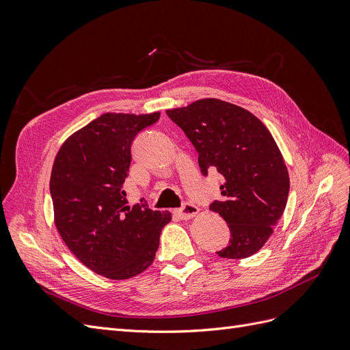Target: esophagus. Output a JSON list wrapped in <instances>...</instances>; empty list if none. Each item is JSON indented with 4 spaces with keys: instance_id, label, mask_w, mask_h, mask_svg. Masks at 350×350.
I'll use <instances>...</instances> for the list:
<instances>
[{
    "instance_id": "esophagus-1",
    "label": "esophagus",
    "mask_w": 350,
    "mask_h": 350,
    "mask_svg": "<svg viewBox=\"0 0 350 350\" xmlns=\"http://www.w3.org/2000/svg\"><path fill=\"white\" fill-rule=\"evenodd\" d=\"M175 213L181 217V219H184V220H188V219H193L197 213H198V207L197 206H194V204H191V203H187V204H184V207H181V208H178Z\"/></svg>"
}]
</instances>
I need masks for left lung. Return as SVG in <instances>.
Here are the masks:
<instances>
[{
    "mask_svg": "<svg viewBox=\"0 0 350 350\" xmlns=\"http://www.w3.org/2000/svg\"><path fill=\"white\" fill-rule=\"evenodd\" d=\"M198 152L201 172L217 171L224 198L210 210L226 220L229 245L221 258H247L260 251L282 217L289 194V174L283 156L256 115L215 98L167 109Z\"/></svg>",
    "mask_w": 350,
    "mask_h": 350,
    "instance_id": "left-lung-1",
    "label": "left lung"
}]
</instances>
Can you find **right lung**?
Returning <instances> with one entry per match:
<instances>
[{
    "mask_svg": "<svg viewBox=\"0 0 350 350\" xmlns=\"http://www.w3.org/2000/svg\"><path fill=\"white\" fill-rule=\"evenodd\" d=\"M161 112H107L62 143L51 172L58 234L84 266L103 278L125 280L154 260L159 237L172 216L146 204L126 206L131 143Z\"/></svg>",
    "mask_w": 350,
    "mask_h": 350,
    "instance_id": "obj_1",
    "label": "right lung"
}]
</instances>
